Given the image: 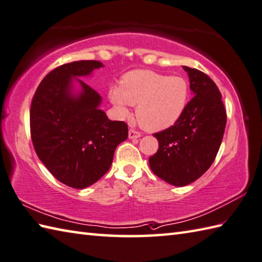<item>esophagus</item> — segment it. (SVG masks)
I'll return each instance as SVG.
<instances>
[{
    "instance_id": "34e87169",
    "label": "esophagus",
    "mask_w": 262,
    "mask_h": 262,
    "mask_svg": "<svg viewBox=\"0 0 262 262\" xmlns=\"http://www.w3.org/2000/svg\"><path fill=\"white\" fill-rule=\"evenodd\" d=\"M128 137L130 138V140H135V138H140L141 137V133H138L134 129H129L128 132Z\"/></svg>"
}]
</instances>
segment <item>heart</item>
<instances>
[{"label": "heart", "mask_w": 262, "mask_h": 262, "mask_svg": "<svg viewBox=\"0 0 262 262\" xmlns=\"http://www.w3.org/2000/svg\"><path fill=\"white\" fill-rule=\"evenodd\" d=\"M189 94L185 77L136 70L122 76L120 85L110 89L109 99L121 117L129 115V105H136L138 124L146 130L160 132L180 119Z\"/></svg>", "instance_id": "heart-1"}]
</instances>
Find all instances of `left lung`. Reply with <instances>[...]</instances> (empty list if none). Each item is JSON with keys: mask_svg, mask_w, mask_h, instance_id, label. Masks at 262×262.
<instances>
[{"mask_svg": "<svg viewBox=\"0 0 262 262\" xmlns=\"http://www.w3.org/2000/svg\"><path fill=\"white\" fill-rule=\"evenodd\" d=\"M193 98L173 126L155 133L159 149L149 158V168L172 186L196 181L213 164L223 140L226 113L222 94L210 77L182 66Z\"/></svg>", "mask_w": 262, "mask_h": 262, "instance_id": "obj_1", "label": "left lung"}]
</instances>
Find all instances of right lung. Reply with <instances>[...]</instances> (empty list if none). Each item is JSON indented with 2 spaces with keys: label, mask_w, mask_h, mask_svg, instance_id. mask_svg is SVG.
I'll use <instances>...</instances> for the list:
<instances>
[{
  "label": "right lung",
  "mask_w": 262,
  "mask_h": 262,
  "mask_svg": "<svg viewBox=\"0 0 262 262\" xmlns=\"http://www.w3.org/2000/svg\"><path fill=\"white\" fill-rule=\"evenodd\" d=\"M100 68L98 60L59 66L43 77L31 102V140L39 160L75 189L107 173L116 147L128 137L125 122L110 120L100 109V94L81 80Z\"/></svg>",
  "instance_id": "right-lung-1"
}]
</instances>
